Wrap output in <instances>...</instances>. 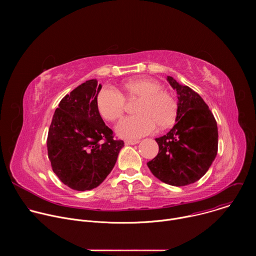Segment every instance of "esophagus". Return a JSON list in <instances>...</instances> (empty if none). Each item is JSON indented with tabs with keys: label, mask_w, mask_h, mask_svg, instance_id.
Returning a JSON list of instances; mask_svg holds the SVG:
<instances>
[{
	"label": "esophagus",
	"mask_w": 256,
	"mask_h": 256,
	"mask_svg": "<svg viewBox=\"0 0 256 256\" xmlns=\"http://www.w3.org/2000/svg\"><path fill=\"white\" fill-rule=\"evenodd\" d=\"M140 142V140H126V142H124V144H138Z\"/></svg>",
	"instance_id": "34e87169"
}]
</instances>
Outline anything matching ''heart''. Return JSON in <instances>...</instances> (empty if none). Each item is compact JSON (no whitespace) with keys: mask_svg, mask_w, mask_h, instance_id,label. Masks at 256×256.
Returning a JSON list of instances; mask_svg holds the SVG:
<instances>
[{"mask_svg":"<svg viewBox=\"0 0 256 256\" xmlns=\"http://www.w3.org/2000/svg\"><path fill=\"white\" fill-rule=\"evenodd\" d=\"M122 95L109 88L102 89L96 97L99 114L108 122L120 120L126 102L138 99L136 116L122 120L116 126V132L126 138H136L152 132L156 126L166 128L173 124L177 116V102L174 97L162 90L160 83L150 79H132L122 88Z\"/></svg>","mask_w":256,"mask_h":256,"instance_id":"heart-1","label":"heart"}]
</instances>
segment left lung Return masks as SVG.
<instances>
[{"mask_svg":"<svg viewBox=\"0 0 256 256\" xmlns=\"http://www.w3.org/2000/svg\"><path fill=\"white\" fill-rule=\"evenodd\" d=\"M177 92V116L174 126L155 138L158 155L147 163L159 180L173 186H184L200 179L218 152L216 122L204 99L188 86L168 76Z\"/></svg>","mask_w":256,"mask_h":256,"instance_id":"left-lung-1","label":"left lung"}]
</instances>
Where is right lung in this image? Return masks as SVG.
Returning <instances> with one entry per match:
<instances>
[{
    "instance_id": "right-lung-1",
    "label": "right lung",
    "mask_w": 256,
    "mask_h": 256,
    "mask_svg": "<svg viewBox=\"0 0 256 256\" xmlns=\"http://www.w3.org/2000/svg\"><path fill=\"white\" fill-rule=\"evenodd\" d=\"M102 86L88 80L66 94L56 109L48 136L52 168L64 184L78 192L101 184L114 169L124 140L100 116L96 97Z\"/></svg>"
}]
</instances>
